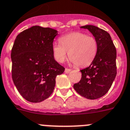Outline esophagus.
I'll return each instance as SVG.
<instances>
[{"mask_svg":"<svg viewBox=\"0 0 130 130\" xmlns=\"http://www.w3.org/2000/svg\"><path fill=\"white\" fill-rule=\"evenodd\" d=\"M71 71V69H68V68H66L65 69V73H70V71Z\"/></svg>","mask_w":130,"mask_h":130,"instance_id":"obj_1","label":"esophagus"}]
</instances>
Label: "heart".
Returning a JSON list of instances; mask_svg holds the SVG:
<instances>
[{"label": "heart", "mask_w": 130, "mask_h": 130, "mask_svg": "<svg viewBox=\"0 0 130 130\" xmlns=\"http://www.w3.org/2000/svg\"><path fill=\"white\" fill-rule=\"evenodd\" d=\"M59 44L53 45L54 56L57 61H65L68 57L74 65L84 67L90 65L96 56L98 43L95 38L80 32H73L59 38Z\"/></svg>", "instance_id": "heart-1"}]
</instances>
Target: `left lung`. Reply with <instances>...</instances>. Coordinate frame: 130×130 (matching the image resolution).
I'll use <instances>...</instances> for the list:
<instances>
[{
    "label": "left lung",
    "mask_w": 130,
    "mask_h": 130,
    "mask_svg": "<svg viewBox=\"0 0 130 130\" xmlns=\"http://www.w3.org/2000/svg\"><path fill=\"white\" fill-rule=\"evenodd\" d=\"M93 34L98 43L96 56L91 65L80 70L82 77L73 87L81 96L96 99L105 95L117 75V50L110 35L94 25L82 26Z\"/></svg>",
    "instance_id": "1"
}]
</instances>
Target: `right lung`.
Segmentation results:
<instances>
[{"label": "right lung", "instance_id": "add662e5", "mask_svg": "<svg viewBox=\"0 0 130 130\" xmlns=\"http://www.w3.org/2000/svg\"><path fill=\"white\" fill-rule=\"evenodd\" d=\"M57 31L32 26L20 32L11 51L12 77L17 90L27 101L39 103L49 98L57 75L65 68L54 59L53 42Z\"/></svg>", "mask_w": 130, "mask_h": 130}]
</instances>
